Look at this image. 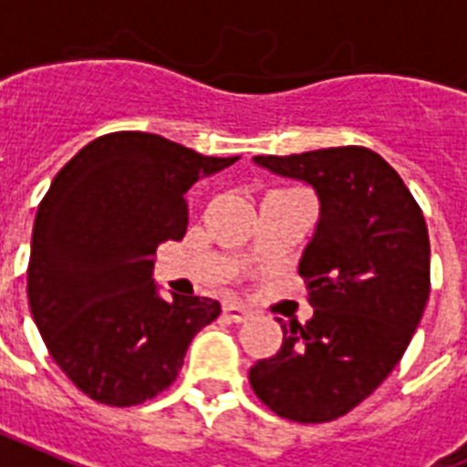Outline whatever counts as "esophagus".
I'll return each instance as SVG.
<instances>
[{"mask_svg":"<svg viewBox=\"0 0 467 467\" xmlns=\"http://www.w3.org/2000/svg\"><path fill=\"white\" fill-rule=\"evenodd\" d=\"M223 313H225V318H230L233 323H244V320L252 318V311H249V308H244V306L240 304H233V301L223 304Z\"/></svg>","mask_w":467,"mask_h":467,"instance_id":"1","label":"esophagus"}]
</instances>
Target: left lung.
Instances as JSON below:
<instances>
[{"label":"left lung","instance_id":"8db88e82","mask_svg":"<svg viewBox=\"0 0 467 467\" xmlns=\"http://www.w3.org/2000/svg\"><path fill=\"white\" fill-rule=\"evenodd\" d=\"M316 188L320 220L298 274L313 318L281 326L279 352L249 369L257 400L281 419L326 423L387 379L431 291L426 220L404 181L365 147L254 156Z\"/></svg>","mask_w":467,"mask_h":467}]
</instances>
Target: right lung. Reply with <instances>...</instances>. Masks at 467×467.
Wrapping results in <instances>:
<instances>
[{"mask_svg": "<svg viewBox=\"0 0 467 467\" xmlns=\"http://www.w3.org/2000/svg\"><path fill=\"white\" fill-rule=\"evenodd\" d=\"M237 156H202L147 131H112L78 151L38 205L26 269L31 316L70 382L107 407L169 389L213 298L156 294V247L188 227L186 191Z\"/></svg>", "mask_w": 467, "mask_h": 467, "instance_id": "1", "label": "right lung"}]
</instances>
